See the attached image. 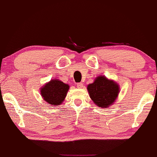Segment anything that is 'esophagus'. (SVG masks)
Instances as JSON below:
<instances>
[{"label": "esophagus", "instance_id": "esophagus-1", "mask_svg": "<svg viewBox=\"0 0 157 157\" xmlns=\"http://www.w3.org/2000/svg\"><path fill=\"white\" fill-rule=\"evenodd\" d=\"M83 86V83H82V82H79V83L77 84V87L78 88V89H81Z\"/></svg>", "mask_w": 157, "mask_h": 157}]
</instances>
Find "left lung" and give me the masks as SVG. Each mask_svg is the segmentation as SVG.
Listing matches in <instances>:
<instances>
[{
    "label": "left lung",
    "mask_w": 157,
    "mask_h": 157,
    "mask_svg": "<svg viewBox=\"0 0 157 157\" xmlns=\"http://www.w3.org/2000/svg\"><path fill=\"white\" fill-rule=\"evenodd\" d=\"M87 90L94 104L101 108H107L114 104L120 92V87L113 80L100 75L92 83L87 86Z\"/></svg>",
    "instance_id": "1"
}]
</instances>
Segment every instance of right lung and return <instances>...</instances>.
<instances>
[{
  "label": "right lung",
  "mask_w": 157,
  "mask_h": 157,
  "mask_svg": "<svg viewBox=\"0 0 157 157\" xmlns=\"http://www.w3.org/2000/svg\"><path fill=\"white\" fill-rule=\"evenodd\" d=\"M69 85L59 79H51L40 88L41 95L45 102L53 106H59L64 101Z\"/></svg>",
  "instance_id": "1"
}]
</instances>
